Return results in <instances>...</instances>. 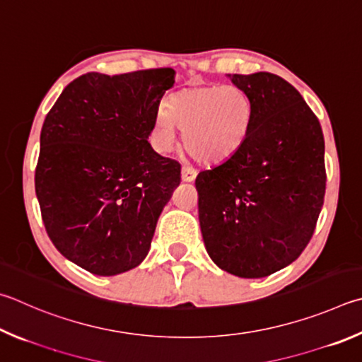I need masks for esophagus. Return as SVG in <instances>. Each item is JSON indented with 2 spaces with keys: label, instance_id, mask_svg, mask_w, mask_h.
Masks as SVG:
<instances>
[{
  "label": "esophagus",
  "instance_id": "1",
  "mask_svg": "<svg viewBox=\"0 0 362 362\" xmlns=\"http://www.w3.org/2000/svg\"><path fill=\"white\" fill-rule=\"evenodd\" d=\"M196 179V170L189 166L182 168V180L183 182H193Z\"/></svg>",
  "mask_w": 362,
  "mask_h": 362
}]
</instances>
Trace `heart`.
<instances>
[{"mask_svg":"<svg viewBox=\"0 0 362 362\" xmlns=\"http://www.w3.org/2000/svg\"><path fill=\"white\" fill-rule=\"evenodd\" d=\"M252 104L238 87L185 88L160 107L152 124V144L158 152H170L177 129L189 153L206 164L231 158L244 146L252 129Z\"/></svg>","mask_w":362,"mask_h":362,"instance_id":"heart-1","label":"heart"}]
</instances>
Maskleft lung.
<instances>
[{
    "mask_svg": "<svg viewBox=\"0 0 362 362\" xmlns=\"http://www.w3.org/2000/svg\"><path fill=\"white\" fill-rule=\"evenodd\" d=\"M252 104L231 158L196 177L204 245L223 271L267 277L299 258L325 201V137L291 83L271 72L228 74Z\"/></svg>",
    "mask_w": 362,
    "mask_h": 362,
    "instance_id": "left-lung-1",
    "label": "left lung"
}]
</instances>
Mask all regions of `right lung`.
Here are the masks:
<instances>
[{
	"label": "right lung",
	"mask_w": 362,
	"mask_h": 362,
	"mask_svg": "<svg viewBox=\"0 0 362 362\" xmlns=\"http://www.w3.org/2000/svg\"><path fill=\"white\" fill-rule=\"evenodd\" d=\"M170 68L72 81L41 129L36 196L52 244L96 275L139 266L180 185V164L147 141Z\"/></svg>",
	"instance_id": "add662e5"
}]
</instances>
